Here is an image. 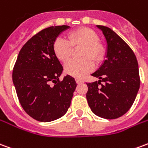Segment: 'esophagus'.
I'll return each mask as SVG.
<instances>
[{"mask_svg": "<svg viewBox=\"0 0 148 148\" xmlns=\"http://www.w3.org/2000/svg\"><path fill=\"white\" fill-rule=\"evenodd\" d=\"M75 81L77 82V84H81V83H82V79H79V78H76Z\"/></svg>", "mask_w": 148, "mask_h": 148, "instance_id": "34e87169", "label": "esophagus"}]
</instances>
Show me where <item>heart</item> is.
Masks as SVG:
<instances>
[{"label":"heart","mask_w":148,"mask_h":148,"mask_svg":"<svg viewBox=\"0 0 148 148\" xmlns=\"http://www.w3.org/2000/svg\"><path fill=\"white\" fill-rule=\"evenodd\" d=\"M98 42L99 36L95 31L89 28H80L71 32L68 40L62 37L57 38L53 45V50L58 59L66 62L71 58L73 47L83 46L82 57L84 58L71 60L65 66L66 74L80 78L94 70L92 59L99 62L103 58V48Z\"/></svg>","instance_id":"heart-1"}]
</instances>
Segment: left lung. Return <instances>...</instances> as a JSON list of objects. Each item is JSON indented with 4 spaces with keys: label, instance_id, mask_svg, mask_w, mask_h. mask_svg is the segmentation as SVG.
<instances>
[{
    "label": "left lung",
    "instance_id": "8db88e82",
    "mask_svg": "<svg viewBox=\"0 0 148 148\" xmlns=\"http://www.w3.org/2000/svg\"><path fill=\"white\" fill-rule=\"evenodd\" d=\"M96 27L106 39V60L91 74L99 81L86 83V99L95 114L114 119L127 113L135 101L140 85L139 66L132 49L115 32L103 25Z\"/></svg>",
    "mask_w": 148,
    "mask_h": 148
}]
</instances>
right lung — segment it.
<instances>
[{
	"instance_id": "obj_1",
	"label": "right lung",
	"mask_w": 148,
	"mask_h": 148,
	"mask_svg": "<svg viewBox=\"0 0 148 148\" xmlns=\"http://www.w3.org/2000/svg\"><path fill=\"white\" fill-rule=\"evenodd\" d=\"M70 28L50 26L34 35L21 48L13 68V85L21 105L40 122L62 117L77 86L70 75L59 81L63 68L53 50L55 39Z\"/></svg>"
}]
</instances>
